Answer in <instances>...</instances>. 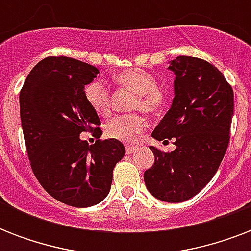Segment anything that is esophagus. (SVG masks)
Segmentation results:
<instances>
[{
  "mask_svg": "<svg viewBox=\"0 0 251 251\" xmlns=\"http://www.w3.org/2000/svg\"><path fill=\"white\" fill-rule=\"evenodd\" d=\"M137 149H138V146H131V145L126 146V153H127V155H130V153H133Z\"/></svg>",
  "mask_w": 251,
  "mask_h": 251,
  "instance_id": "obj_1",
  "label": "esophagus"
}]
</instances>
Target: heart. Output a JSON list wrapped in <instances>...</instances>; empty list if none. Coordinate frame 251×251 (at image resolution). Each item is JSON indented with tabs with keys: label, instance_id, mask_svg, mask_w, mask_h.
I'll use <instances>...</instances> for the list:
<instances>
[{
	"label": "heart",
	"instance_id": "b5f03b06",
	"mask_svg": "<svg viewBox=\"0 0 251 251\" xmlns=\"http://www.w3.org/2000/svg\"><path fill=\"white\" fill-rule=\"evenodd\" d=\"M114 80L118 86L131 91L135 96L131 100L130 109L143 110L150 116H156L164 109L168 101V92L157 86L156 76L143 69H129L117 73ZM87 104L100 116H108L110 112V91L100 79L91 80L84 87ZM146 129V121L141 113L122 114L112 117L104 126L106 137L131 143Z\"/></svg>",
	"mask_w": 251,
	"mask_h": 251
}]
</instances>
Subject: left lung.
Returning <instances> with one entry per match:
<instances>
[{"label": "left lung", "instance_id": "1", "mask_svg": "<svg viewBox=\"0 0 251 251\" xmlns=\"http://www.w3.org/2000/svg\"><path fill=\"white\" fill-rule=\"evenodd\" d=\"M169 69L175 99L151 135L163 143L172 139L176 149L150 146L155 163L145 182L155 198L178 203L198 194L219 169L229 145L234 96L222 72L202 58L178 56Z\"/></svg>", "mask_w": 251, "mask_h": 251}]
</instances>
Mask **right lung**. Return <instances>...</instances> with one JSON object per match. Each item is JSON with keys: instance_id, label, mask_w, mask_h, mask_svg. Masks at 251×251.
Returning a JSON list of instances; mask_svg holds the SVG:
<instances>
[{"instance_id": "obj_1", "label": "right lung", "mask_w": 251, "mask_h": 251, "mask_svg": "<svg viewBox=\"0 0 251 251\" xmlns=\"http://www.w3.org/2000/svg\"><path fill=\"white\" fill-rule=\"evenodd\" d=\"M95 66L70 57H47L29 72L19 94L29 164L47 193L73 207H91L110 190L113 169L125 155L120 141H99L100 118L87 104L84 86ZM82 132L98 141L90 146Z\"/></svg>"}]
</instances>
